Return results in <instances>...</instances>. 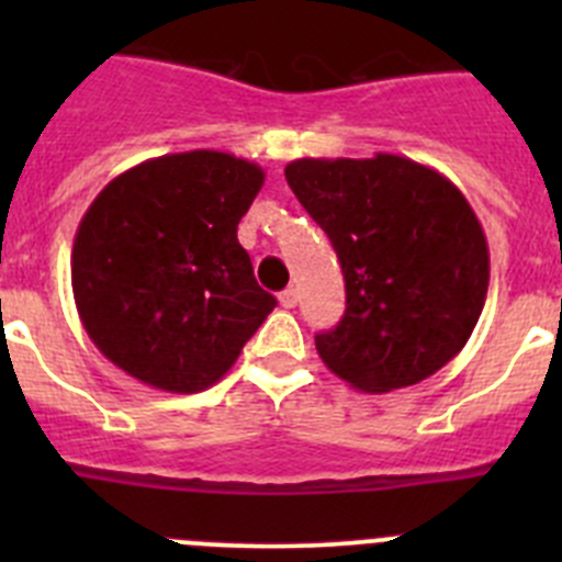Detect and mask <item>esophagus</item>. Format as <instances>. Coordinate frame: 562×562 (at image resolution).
I'll return each instance as SVG.
<instances>
[{"instance_id": "34e87169", "label": "esophagus", "mask_w": 562, "mask_h": 562, "mask_svg": "<svg viewBox=\"0 0 562 562\" xmlns=\"http://www.w3.org/2000/svg\"><path fill=\"white\" fill-rule=\"evenodd\" d=\"M278 301H281V306H284V310H295L297 306V290H284L281 292V295H278Z\"/></svg>"}]
</instances>
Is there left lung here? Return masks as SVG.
I'll return each instance as SVG.
<instances>
[{"label": "left lung", "mask_w": 562, "mask_h": 562, "mask_svg": "<svg viewBox=\"0 0 562 562\" xmlns=\"http://www.w3.org/2000/svg\"><path fill=\"white\" fill-rule=\"evenodd\" d=\"M286 182L324 227L346 278V315L315 337L326 369L366 394L416 385L473 335L490 286V250L464 193L434 168L292 160Z\"/></svg>", "instance_id": "8db88e82"}]
</instances>
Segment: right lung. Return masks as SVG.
<instances>
[{"label":"right lung","mask_w":562,"mask_h":562,"mask_svg":"<svg viewBox=\"0 0 562 562\" xmlns=\"http://www.w3.org/2000/svg\"><path fill=\"white\" fill-rule=\"evenodd\" d=\"M265 171L227 151L154 157L83 213L72 295L89 340L134 380L196 394L231 371L276 306L236 227Z\"/></svg>","instance_id":"add662e5"}]
</instances>
